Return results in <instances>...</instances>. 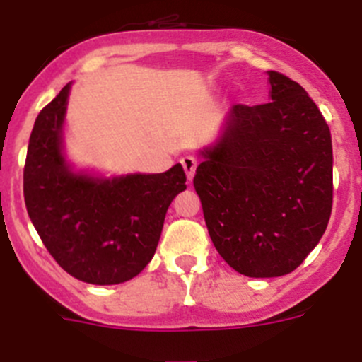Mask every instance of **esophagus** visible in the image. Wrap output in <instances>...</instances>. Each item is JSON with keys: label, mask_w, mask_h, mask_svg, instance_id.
Returning <instances> with one entry per match:
<instances>
[{"label": "esophagus", "mask_w": 362, "mask_h": 362, "mask_svg": "<svg viewBox=\"0 0 362 362\" xmlns=\"http://www.w3.org/2000/svg\"><path fill=\"white\" fill-rule=\"evenodd\" d=\"M180 163H182V168H184V171H185V177H187V180L191 182L192 177H194V173H196V166H198V163H196L194 157H191V156L182 157Z\"/></svg>", "instance_id": "obj_1"}]
</instances>
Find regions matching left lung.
Wrapping results in <instances>:
<instances>
[{
	"mask_svg": "<svg viewBox=\"0 0 362 362\" xmlns=\"http://www.w3.org/2000/svg\"><path fill=\"white\" fill-rule=\"evenodd\" d=\"M267 76L270 103L231 106L192 180L217 252L249 278L296 270L332 209L329 125L299 83Z\"/></svg>",
	"mask_w": 362,
	"mask_h": 362,
	"instance_id": "1",
	"label": "left lung"
}]
</instances>
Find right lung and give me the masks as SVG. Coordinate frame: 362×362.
<instances>
[{
    "mask_svg": "<svg viewBox=\"0 0 362 362\" xmlns=\"http://www.w3.org/2000/svg\"><path fill=\"white\" fill-rule=\"evenodd\" d=\"M72 83L38 113L24 166V202L42 242L70 276L92 285L125 283L156 255L164 217L185 173L106 177L77 170L65 153L63 125Z\"/></svg>",
    "mask_w": 362,
    "mask_h": 362,
    "instance_id": "1",
    "label": "right lung"
}]
</instances>
